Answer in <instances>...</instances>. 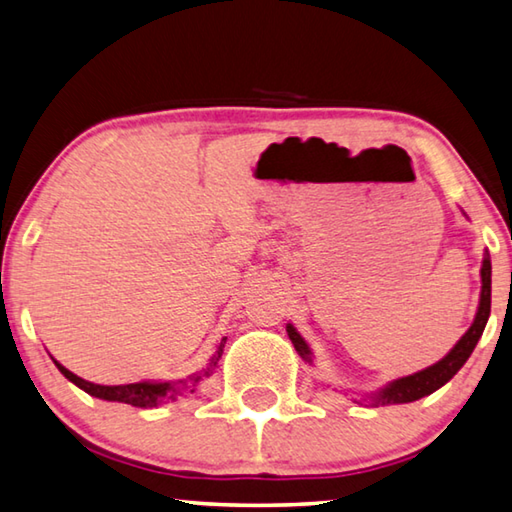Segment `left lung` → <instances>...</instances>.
I'll list each match as a JSON object with an SVG mask.
<instances>
[{"label": "left lung", "mask_w": 512, "mask_h": 512, "mask_svg": "<svg viewBox=\"0 0 512 512\" xmlns=\"http://www.w3.org/2000/svg\"><path fill=\"white\" fill-rule=\"evenodd\" d=\"M490 254L483 258V267H481V301H479V312L474 317V324L470 326L468 333H465L459 344H456L450 353H447L441 362H436L434 366H429L425 371H418L414 375H407V378H400L396 382H391L389 387H384L378 396L373 398L375 405H402V402H414L429 396L436 389H441L445 382H450L456 373H459L461 366L468 362V357L472 355L474 346H477L479 337L483 335V328L488 324L490 317ZM288 335L292 339L297 353L303 357V360L310 362V348L303 342V337L288 324Z\"/></svg>", "instance_id": "left-lung-1"}]
</instances>
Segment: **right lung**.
<instances>
[{
  "mask_svg": "<svg viewBox=\"0 0 512 512\" xmlns=\"http://www.w3.org/2000/svg\"><path fill=\"white\" fill-rule=\"evenodd\" d=\"M224 342L227 339H222L218 351H215V355L211 357V364L209 369H206L204 373H197L191 378V384L184 382V389H191L193 393V387L197 382H200L204 375H209L213 366H218L220 357H222V348H224ZM56 362V360H53ZM58 371L65 375V378L69 382H74L76 387L83 389L85 393H89V396L94 398H101V400H110V402H125V405H132V407H141V409H148V407H157L161 405V402H168V400H175V396L179 393V387H173V384H155V382H134V384H116V387H103V384H94V382H87L83 378H78V375H74L71 371H67L65 366L58 364Z\"/></svg>",
  "mask_w": 512,
  "mask_h": 512,
  "instance_id": "right-lung-1",
  "label": "right lung"
}]
</instances>
